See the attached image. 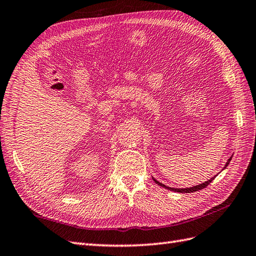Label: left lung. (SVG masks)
Here are the masks:
<instances>
[{"instance_id":"1","label":"left lung","mask_w":256,"mask_h":256,"mask_svg":"<svg viewBox=\"0 0 256 256\" xmlns=\"http://www.w3.org/2000/svg\"><path fill=\"white\" fill-rule=\"evenodd\" d=\"M232 158H229V160H228V162L226 163V165H225V167L224 168H226L227 166H228V164H229V162L232 160ZM216 176H214L213 178H210V180H208V182H203V184H198V186H191V188H184V189H178V188H170V186H165V184H160V182H158V180H155V179H153L155 182H156L158 186H163V188H165V189H168V190H170V191H175V192H180V193H191V192H196V191H198V190H202V189H204V188H206V186L213 182L214 180V178H215Z\"/></svg>"}]
</instances>
